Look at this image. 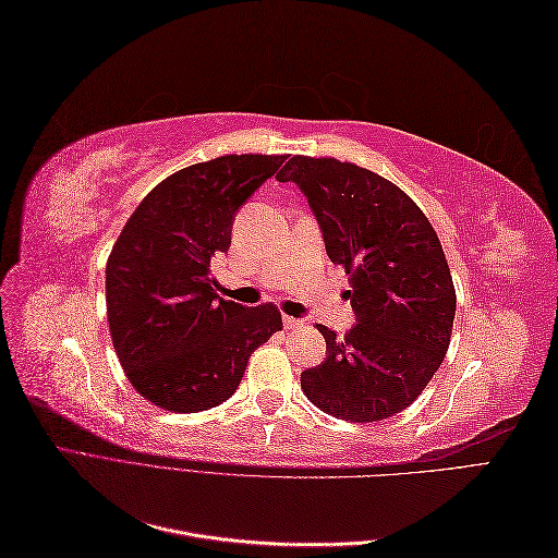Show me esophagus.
Masks as SVG:
<instances>
[{
	"instance_id": "34e87169",
	"label": "esophagus",
	"mask_w": 558,
	"mask_h": 558,
	"mask_svg": "<svg viewBox=\"0 0 558 558\" xmlns=\"http://www.w3.org/2000/svg\"><path fill=\"white\" fill-rule=\"evenodd\" d=\"M283 326H286V330H298V328H302V320L293 318V316H283Z\"/></svg>"
}]
</instances>
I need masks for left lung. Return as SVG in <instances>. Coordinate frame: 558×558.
Listing matches in <instances>:
<instances>
[{
  "instance_id": "1",
  "label": "left lung",
  "mask_w": 558,
  "mask_h": 558,
  "mask_svg": "<svg viewBox=\"0 0 558 558\" xmlns=\"http://www.w3.org/2000/svg\"><path fill=\"white\" fill-rule=\"evenodd\" d=\"M305 193L328 258L349 275L356 326L326 337L305 369L310 402L335 418L381 421L421 396L449 349L456 291L440 240L396 183L353 162L293 156L277 174Z\"/></svg>"
}]
</instances>
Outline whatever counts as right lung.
<instances>
[{"instance_id": "add662e5", "label": "right lung", "mask_w": 558, "mask_h": 558, "mask_svg": "<svg viewBox=\"0 0 558 558\" xmlns=\"http://www.w3.org/2000/svg\"><path fill=\"white\" fill-rule=\"evenodd\" d=\"M286 156H221L150 191L107 260V316L116 356L137 393L191 414L226 402L248 356L281 330L265 302L244 307L214 291L211 258L230 248L234 214Z\"/></svg>"}]
</instances>
